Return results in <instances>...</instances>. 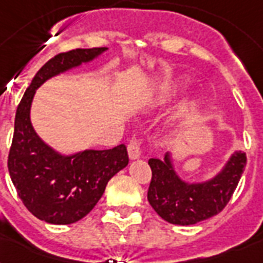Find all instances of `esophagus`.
I'll return each instance as SVG.
<instances>
[{
	"mask_svg": "<svg viewBox=\"0 0 263 263\" xmlns=\"http://www.w3.org/2000/svg\"><path fill=\"white\" fill-rule=\"evenodd\" d=\"M140 143L138 140H131L129 144H128V156L131 160H136V158H139L140 157Z\"/></svg>",
	"mask_w": 263,
	"mask_h": 263,
	"instance_id": "obj_1",
	"label": "esophagus"
}]
</instances>
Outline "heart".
Instances as JSON below:
<instances>
[{
    "mask_svg": "<svg viewBox=\"0 0 263 263\" xmlns=\"http://www.w3.org/2000/svg\"><path fill=\"white\" fill-rule=\"evenodd\" d=\"M172 97V94H165L164 97H161L160 102H166L169 98ZM196 106L195 103H190L187 106L181 107V110H180V116H183V117H188V116H191L194 111H195Z\"/></svg>",
    "mask_w": 263,
    "mask_h": 263,
    "instance_id": "b5f03b06",
    "label": "heart"
}]
</instances>
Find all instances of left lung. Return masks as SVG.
I'll use <instances>...</instances> for the list:
<instances>
[{
  "mask_svg": "<svg viewBox=\"0 0 263 263\" xmlns=\"http://www.w3.org/2000/svg\"><path fill=\"white\" fill-rule=\"evenodd\" d=\"M246 153L235 152L213 179L187 183L175 171L171 154L164 160L150 158L152 181L148 203L157 214L175 225H194L216 216L227 206L245 172Z\"/></svg>",
  "mask_w": 263,
  "mask_h": 263,
  "instance_id": "left-lung-1",
  "label": "left lung"
}]
</instances>
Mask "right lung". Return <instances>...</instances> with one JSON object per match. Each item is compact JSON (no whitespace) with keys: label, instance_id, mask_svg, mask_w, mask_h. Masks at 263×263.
<instances>
[{"label":"right lung","instance_id":"1","mask_svg":"<svg viewBox=\"0 0 263 263\" xmlns=\"http://www.w3.org/2000/svg\"><path fill=\"white\" fill-rule=\"evenodd\" d=\"M105 50L106 47L75 49L54 55L36 72L16 110L8 157L10 179L24 206L49 224H73L87 216L103 195L107 181L129 161L125 144L63 156L47 146L31 124L36 88L53 76L90 63Z\"/></svg>","mask_w":263,"mask_h":263}]
</instances>
